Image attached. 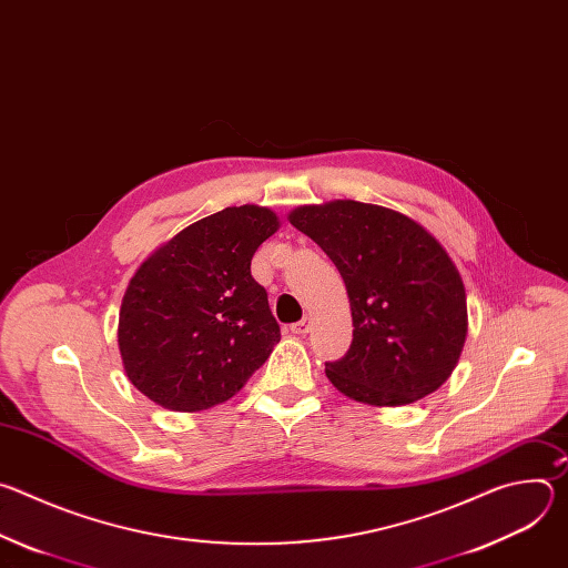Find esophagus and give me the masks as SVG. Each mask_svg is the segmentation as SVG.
Segmentation results:
<instances>
[{
  "instance_id": "34e87169",
  "label": "esophagus",
  "mask_w": 568,
  "mask_h": 568,
  "mask_svg": "<svg viewBox=\"0 0 568 568\" xmlns=\"http://www.w3.org/2000/svg\"><path fill=\"white\" fill-rule=\"evenodd\" d=\"M310 326H312V318H310V316H303L298 323H294L292 333H294V335H305V333L310 331Z\"/></svg>"
}]
</instances>
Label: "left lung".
Segmentation results:
<instances>
[{
	"label": "left lung",
	"instance_id": "obj_1",
	"mask_svg": "<svg viewBox=\"0 0 568 568\" xmlns=\"http://www.w3.org/2000/svg\"><path fill=\"white\" fill-rule=\"evenodd\" d=\"M287 220L346 283L353 344L326 364L333 386L371 407L438 390L467 337L465 285L440 242L409 215L355 200L303 204Z\"/></svg>",
	"mask_w": 568,
	"mask_h": 568
}]
</instances>
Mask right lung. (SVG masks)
Wrapping results in <instances>:
<instances>
[{
  "mask_svg": "<svg viewBox=\"0 0 568 568\" xmlns=\"http://www.w3.org/2000/svg\"><path fill=\"white\" fill-rule=\"evenodd\" d=\"M281 226L258 204L226 206L159 245L130 278L116 342L128 379L171 412L233 397L281 342L252 258Z\"/></svg>",
  "mask_w": 568,
  "mask_h": 568,
  "instance_id": "obj_1",
  "label": "right lung"
}]
</instances>
